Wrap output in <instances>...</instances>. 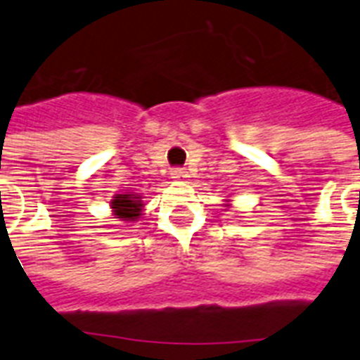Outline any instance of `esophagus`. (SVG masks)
Here are the masks:
<instances>
[{"instance_id": "34e87169", "label": "esophagus", "mask_w": 360, "mask_h": 360, "mask_svg": "<svg viewBox=\"0 0 360 360\" xmlns=\"http://www.w3.org/2000/svg\"><path fill=\"white\" fill-rule=\"evenodd\" d=\"M170 177L175 181H185L186 177H188V174H186L183 168H174V170L170 172Z\"/></svg>"}]
</instances>
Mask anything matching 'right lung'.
I'll list each match as a JSON object with an SVG mask.
<instances>
[{"instance_id":"obj_1","label":"right lung","mask_w":360,"mask_h":360,"mask_svg":"<svg viewBox=\"0 0 360 360\" xmlns=\"http://www.w3.org/2000/svg\"><path fill=\"white\" fill-rule=\"evenodd\" d=\"M110 209L120 220L134 221L136 218H140V212H142V200H140V195L133 194V192L116 194L114 200L110 201Z\"/></svg>"}]
</instances>
